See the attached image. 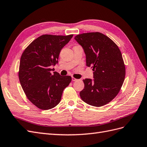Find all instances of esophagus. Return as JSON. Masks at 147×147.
Here are the masks:
<instances>
[{"instance_id":"obj_1","label":"esophagus","mask_w":147,"mask_h":147,"mask_svg":"<svg viewBox=\"0 0 147 147\" xmlns=\"http://www.w3.org/2000/svg\"><path fill=\"white\" fill-rule=\"evenodd\" d=\"M72 81H73V82H75V81H77V80H78V79L75 78H74V77H72Z\"/></svg>"}]
</instances>
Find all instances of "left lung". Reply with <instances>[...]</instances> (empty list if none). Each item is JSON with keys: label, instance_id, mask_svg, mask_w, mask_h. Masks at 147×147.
<instances>
[{"label": "left lung", "instance_id": "8db88e82", "mask_svg": "<svg viewBox=\"0 0 147 147\" xmlns=\"http://www.w3.org/2000/svg\"><path fill=\"white\" fill-rule=\"evenodd\" d=\"M75 39L84 50L88 67L92 68L94 79L83 80L80 92L86 104L101 107L112 101L118 94L126 75L121 53L112 40L98 32L78 34Z\"/></svg>", "mask_w": 147, "mask_h": 147}]
</instances>
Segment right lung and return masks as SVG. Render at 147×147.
Returning <instances> with one entry per match:
<instances>
[{"mask_svg": "<svg viewBox=\"0 0 147 147\" xmlns=\"http://www.w3.org/2000/svg\"><path fill=\"white\" fill-rule=\"evenodd\" d=\"M73 34H45L29 44L21 55L18 76L28 99L42 110L55 107L61 99L64 89L72 81L70 76H61L50 68L58 63L61 50Z\"/></svg>", "mask_w": 147, "mask_h": 147, "instance_id": "add662e5", "label": "right lung"}]
</instances>
